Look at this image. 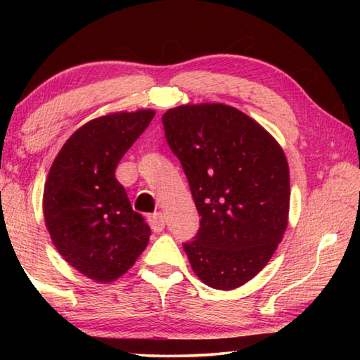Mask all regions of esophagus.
<instances>
[{"label": "esophagus", "mask_w": 360, "mask_h": 360, "mask_svg": "<svg viewBox=\"0 0 360 360\" xmlns=\"http://www.w3.org/2000/svg\"><path fill=\"white\" fill-rule=\"evenodd\" d=\"M149 224H150V229L154 230L155 233H160V231L165 229V216H163L160 211L154 212V214L149 216Z\"/></svg>", "instance_id": "34e87169"}]
</instances>
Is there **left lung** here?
<instances>
[{
	"mask_svg": "<svg viewBox=\"0 0 360 360\" xmlns=\"http://www.w3.org/2000/svg\"><path fill=\"white\" fill-rule=\"evenodd\" d=\"M200 219L188 262L205 284L230 290L264 268L288 227L285 155L270 133L238 109L205 103L162 115Z\"/></svg>",
	"mask_w": 360,
	"mask_h": 360,
	"instance_id": "8db88e82",
	"label": "left lung"
}]
</instances>
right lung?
<instances>
[{
    "instance_id": "1",
    "label": "right lung",
    "mask_w": 360,
    "mask_h": 360,
    "mask_svg": "<svg viewBox=\"0 0 360 360\" xmlns=\"http://www.w3.org/2000/svg\"><path fill=\"white\" fill-rule=\"evenodd\" d=\"M154 111L115 112L72 133L44 187V219L57 251L90 279L111 283L135 264L150 229L133 211L115 168Z\"/></svg>"
}]
</instances>
